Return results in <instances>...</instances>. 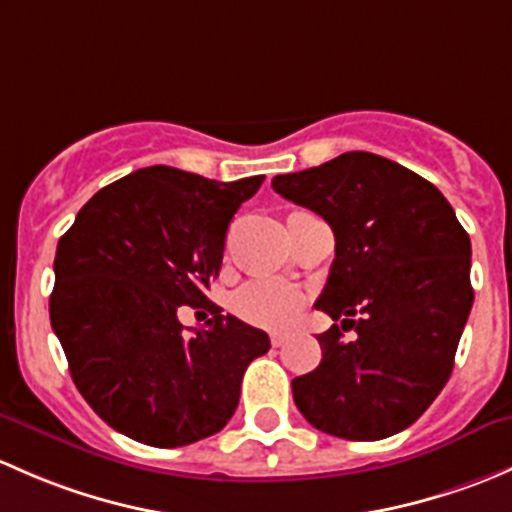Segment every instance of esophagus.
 I'll list each match as a JSON object with an SVG mask.
<instances>
[{
  "label": "esophagus",
  "instance_id": "esophagus-1",
  "mask_svg": "<svg viewBox=\"0 0 512 512\" xmlns=\"http://www.w3.org/2000/svg\"><path fill=\"white\" fill-rule=\"evenodd\" d=\"M288 342V335L286 333H273L271 335V345L273 347H281V345H286Z\"/></svg>",
  "mask_w": 512,
  "mask_h": 512
}]
</instances>
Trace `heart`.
Wrapping results in <instances>:
<instances>
[{"label": "heart", "instance_id": "heart-1", "mask_svg": "<svg viewBox=\"0 0 512 512\" xmlns=\"http://www.w3.org/2000/svg\"><path fill=\"white\" fill-rule=\"evenodd\" d=\"M308 303V293L281 278H254L234 295V310L241 320L258 328L281 330L293 325Z\"/></svg>", "mask_w": 512, "mask_h": 512}]
</instances>
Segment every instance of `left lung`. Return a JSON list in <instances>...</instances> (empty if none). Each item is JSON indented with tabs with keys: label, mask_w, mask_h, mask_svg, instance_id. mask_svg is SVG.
<instances>
[{
	"label": "left lung",
	"mask_w": 512,
	"mask_h": 512,
	"mask_svg": "<svg viewBox=\"0 0 512 512\" xmlns=\"http://www.w3.org/2000/svg\"><path fill=\"white\" fill-rule=\"evenodd\" d=\"M281 197L335 234V261L315 308L337 325L323 360L293 379L300 414L330 436L377 441L412 426L449 382L473 305L471 239L444 194L407 167L345 152L273 177Z\"/></svg>",
	"instance_id": "8db88e82"
}]
</instances>
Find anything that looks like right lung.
I'll list each match as a JSON object with an SVG mask.
<instances>
[{"label":"right lung","mask_w":512,"mask_h":512,"mask_svg":"<svg viewBox=\"0 0 512 512\" xmlns=\"http://www.w3.org/2000/svg\"><path fill=\"white\" fill-rule=\"evenodd\" d=\"M261 182L145 167L93 194L59 239L51 328L78 392L120 434L175 449L217 434L239 407L268 335L212 303L209 328L187 337L177 310L209 300L229 221Z\"/></svg>","instance_id":"obj_1"}]
</instances>
